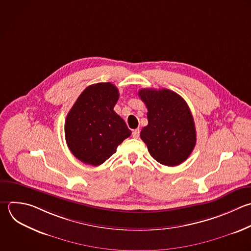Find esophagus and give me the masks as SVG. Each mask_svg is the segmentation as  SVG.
Wrapping results in <instances>:
<instances>
[{"instance_id": "esophagus-1", "label": "esophagus", "mask_w": 251, "mask_h": 251, "mask_svg": "<svg viewBox=\"0 0 251 251\" xmlns=\"http://www.w3.org/2000/svg\"><path fill=\"white\" fill-rule=\"evenodd\" d=\"M139 133H140V130L139 129H134L132 131V137L133 138H138L139 137Z\"/></svg>"}]
</instances>
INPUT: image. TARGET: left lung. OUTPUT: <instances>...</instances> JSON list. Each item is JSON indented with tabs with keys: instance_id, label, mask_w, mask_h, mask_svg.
I'll return each mask as SVG.
<instances>
[{
	"instance_id": "1",
	"label": "left lung",
	"mask_w": 251,
	"mask_h": 251,
	"mask_svg": "<svg viewBox=\"0 0 251 251\" xmlns=\"http://www.w3.org/2000/svg\"><path fill=\"white\" fill-rule=\"evenodd\" d=\"M148 125L141 129L140 138L150 155L165 166H177L191 154L196 143L193 117L186 102L169 89H141Z\"/></svg>"
}]
</instances>
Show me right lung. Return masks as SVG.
Wrapping results in <instances>:
<instances>
[{"mask_svg":"<svg viewBox=\"0 0 251 251\" xmlns=\"http://www.w3.org/2000/svg\"><path fill=\"white\" fill-rule=\"evenodd\" d=\"M119 90L111 82L84 89L69 112L65 123L67 144L81 162L99 166L117 151L131 131L114 111Z\"/></svg>","mask_w":251,"mask_h":251,"instance_id":"right-lung-1","label":"right lung"}]
</instances>
